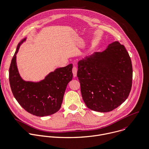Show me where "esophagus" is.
<instances>
[{
	"label": "esophagus",
	"mask_w": 149,
	"mask_h": 149,
	"mask_svg": "<svg viewBox=\"0 0 149 149\" xmlns=\"http://www.w3.org/2000/svg\"><path fill=\"white\" fill-rule=\"evenodd\" d=\"M72 71L74 77H77V67H73Z\"/></svg>",
	"instance_id": "34e87169"
}]
</instances>
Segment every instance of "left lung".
Segmentation results:
<instances>
[{
  "instance_id": "left-lung-1",
  "label": "left lung",
  "mask_w": 149,
  "mask_h": 149,
  "mask_svg": "<svg viewBox=\"0 0 149 149\" xmlns=\"http://www.w3.org/2000/svg\"><path fill=\"white\" fill-rule=\"evenodd\" d=\"M77 77L84 102L91 110L111 111L128 98L132 84L130 56L118 41L102 52H95L78 63Z\"/></svg>"
}]
</instances>
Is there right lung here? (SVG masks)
<instances>
[{
  "mask_svg": "<svg viewBox=\"0 0 149 149\" xmlns=\"http://www.w3.org/2000/svg\"><path fill=\"white\" fill-rule=\"evenodd\" d=\"M25 40L24 38L18 44L9 68L12 93L19 105L29 113L38 117L53 114L60 110L67 86L72 79V64L56 69L38 82L23 80L18 71L16 54Z\"/></svg>",
  "mask_w": 149,
  "mask_h": 149,
  "instance_id": "add662e5",
  "label": "right lung"
}]
</instances>
